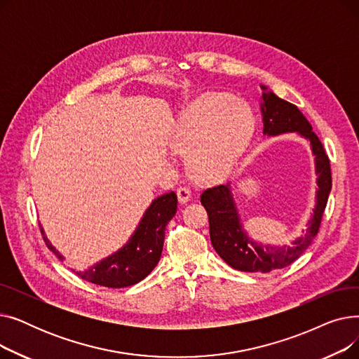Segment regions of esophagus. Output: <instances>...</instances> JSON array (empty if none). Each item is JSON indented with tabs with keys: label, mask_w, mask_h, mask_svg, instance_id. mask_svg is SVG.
<instances>
[{
	"label": "esophagus",
	"mask_w": 359,
	"mask_h": 359,
	"mask_svg": "<svg viewBox=\"0 0 359 359\" xmlns=\"http://www.w3.org/2000/svg\"><path fill=\"white\" fill-rule=\"evenodd\" d=\"M177 198H179V202H180V203L189 202L191 198H192L191 191L187 189V187H179V189H177Z\"/></svg>",
	"instance_id": "obj_1"
}]
</instances>
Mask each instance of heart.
I'll use <instances>...</instances> for the list:
<instances>
[{
  "mask_svg": "<svg viewBox=\"0 0 359 359\" xmlns=\"http://www.w3.org/2000/svg\"><path fill=\"white\" fill-rule=\"evenodd\" d=\"M255 129L250 109L229 94L205 93L179 116L170 144L189 154L191 176L201 183H214L227 175Z\"/></svg>",
  "mask_w": 359,
  "mask_h": 359,
  "instance_id": "obj_1",
  "label": "heart"
}]
</instances>
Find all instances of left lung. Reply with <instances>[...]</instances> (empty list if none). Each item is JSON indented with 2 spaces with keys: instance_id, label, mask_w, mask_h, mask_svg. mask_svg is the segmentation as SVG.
I'll use <instances>...</instances> for the list:
<instances>
[{
  "instance_id": "left-lung-1",
  "label": "left lung",
  "mask_w": 359,
  "mask_h": 359,
  "mask_svg": "<svg viewBox=\"0 0 359 359\" xmlns=\"http://www.w3.org/2000/svg\"><path fill=\"white\" fill-rule=\"evenodd\" d=\"M260 88L263 135L276 137L294 132L310 142L314 156L317 187L316 205L306 224L307 229L303 230V234L299 237L292 240L290 246L287 244L273 246V244H263L253 240L243 227L231 189V182L206 189L201 195V203L208 212L211 243L218 256L229 266L237 271L268 273L291 265L306 252L317 236L332 189V173L326 151L303 113L295 104L278 97L266 86L260 84Z\"/></svg>"
}]
</instances>
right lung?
<instances>
[{
  "label": "right lung",
  "mask_w": 359,
  "mask_h": 359,
  "mask_svg": "<svg viewBox=\"0 0 359 359\" xmlns=\"http://www.w3.org/2000/svg\"><path fill=\"white\" fill-rule=\"evenodd\" d=\"M176 211L177 196L175 192L157 196L121 249L84 271H71L91 284L107 288H125L138 284L157 266L163 252L165 225L176 215ZM41 231L48 249L60 260H64V255L48 240L42 227Z\"/></svg>",
  "instance_id": "right-lung-1"
}]
</instances>
